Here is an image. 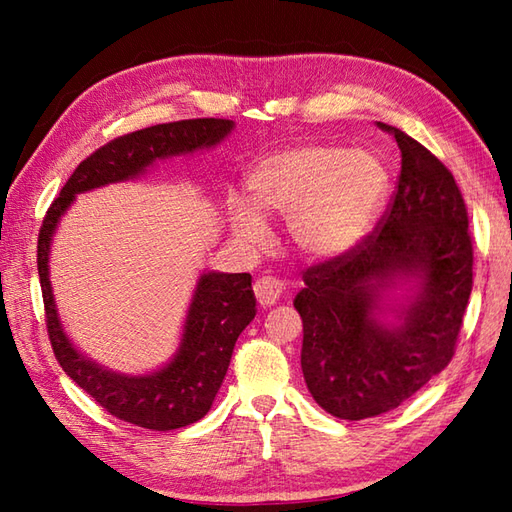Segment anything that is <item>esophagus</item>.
<instances>
[{"label": "esophagus", "mask_w": 512, "mask_h": 512, "mask_svg": "<svg viewBox=\"0 0 512 512\" xmlns=\"http://www.w3.org/2000/svg\"><path fill=\"white\" fill-rule=\"evenodd\" d=\"M253 290H255V297L259 301V306L268 308V306H273V303L281 297V292H284V284H281V279H277L273 275H264V277H259L255 281Z\"/></svg>", "instance_id": "34e87169"}]
</instances>
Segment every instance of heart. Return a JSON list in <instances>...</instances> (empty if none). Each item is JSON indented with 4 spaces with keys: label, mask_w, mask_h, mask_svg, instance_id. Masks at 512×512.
I'll return each mask as SVG.
<instances>
[{
    "label": "heart",
    "mask_w": 512,
    "mask_h": 512,
    "mask_svg": "<svg viewBox=\"0 0 512 512\" xmlns=\"http://www.w3.org/2000/svg\"><path fill=\"white\" fill-rule=\"evenodd\" d=\"M389 173L363 149L295 145L266 156L248 176V195L264 215L286 217L290 242L308 259H332L354 248L385 200ZM237 237L259 244L264 224L248 204L233 200Z\"/></svg>",
    "instance_id": "obj_1"
}]
</instances>
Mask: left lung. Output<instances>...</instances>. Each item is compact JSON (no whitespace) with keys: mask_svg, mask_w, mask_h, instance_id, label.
<instances>
[{"mask_svg":"<svg viewBox=\"0 0 512 512\" xmlns=\"http://www.w3.org/2000/svg\"><path fill=\"white\" fill-rule=\"evenodd\" d=\"M400 173L387 211L347 253L303 270L301 369L312 398L343 420L396 409L451 363L473 288V242L462 191L444 162L400 129ZM396 276L421 279L402 326L371 319Z\"/></svg>","mask_w":512,"mask_h":512,"instance_id":"8db88e82","label":"left lung"}]
</instances>
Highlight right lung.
I'll return each mask as SVG.
<instances>
[{
    "mask_svg": "<svg viewBox=\"0 0 512 512\" xmlns=\"http://www.w3.org/2000/svg\"><path fill=\"white\" fill-rule=\"evenodd\" d=\"M231 129L233 121L228 118H189L145 127L110 140L74 169L39 228L37 268L52 352L63 372L85 394H90L107 413L136 427L171 431L206 416L226 376L237 336L255 319L250 275H202L176 358L154 374L121 376L81 356L63 334L48 281L50 239L76 193L134 178L158 158L211 147Z\"/></svg>",
    "mask_w": 512,
    "mask_h": 512,
    "instance_id": "add662e5",
    "label": "right lung"
}]
</instances>
